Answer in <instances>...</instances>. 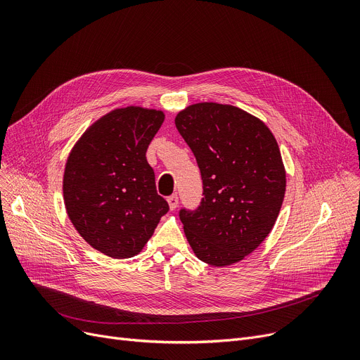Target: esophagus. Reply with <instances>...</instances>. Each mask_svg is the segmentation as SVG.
<instances>
[{"label": "esophagus", "mask_w": 360, "mask_h": 360, "mask_svg": "<svg viewBox=\"0 0 360 360\" xmlns=\"http://www.w3.org/2000/svg\"><path fill=\"white\" fill-rule=\"evenodd\" d=\"M167 202H169V209H170V210H175L176 207H178L179 198H178V195H176V194H174V195L167 197Z\"/></svg>", "instance_id": "esophagus-1"}]
</instances>
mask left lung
<instances>
[{"mask_svg": "<svg viewBox=\"0 0 360 360\" xmlns=\"http://www.w3.org/2000/svg\"><path fill=\"white\" fill-rule=\"evenodd\" d=\"M175 125L202 179L197 210L179 219L194 254L214 267L231 266L269 236L286 191V172L269 127L232 105L195 103Z\"/></svg>", "mask_w": 360, "mask_h": 360, "instance_id": "8db88e82", "label": "left lung"}]
</instances>
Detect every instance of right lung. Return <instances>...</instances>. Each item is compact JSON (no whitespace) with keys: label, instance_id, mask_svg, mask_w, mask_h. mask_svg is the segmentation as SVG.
Returning <instances> with one entry per match:
<instances>
[{"label":"right lung","instance_id":"add662e5","mask_svg":"<svg viewBox=\"0 0 360 360\" xmlns=\"http://www.w3.org/2000/svg\"><path fill=\"white\" fill-rule=\"evenodd\" d=\"M163 121L162 110L115 109L86 129L67 159V214L90 247L108 257L137 255L169 210L146 159Z\"/></svg>","mask_w":360,"mask_h":360}]
</instances>
